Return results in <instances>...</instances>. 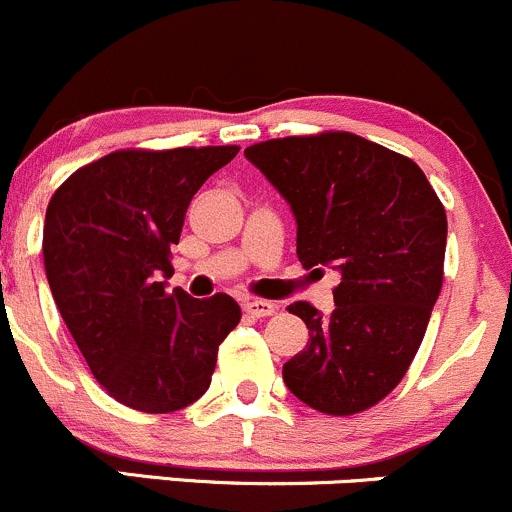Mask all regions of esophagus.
<instances>
[{
  "label": "esophagus",
  "mask_w": 512,
  "mask_h": 512,
  "mask_svg": "<svg viewBox=\"0 0 512 512\" xmlns=\"http://www.w3.org/2000/svg\"><path fill=\"white\" fill-rule=\"evenodd\" d=\"M242 309H245V314L255 316V319H262V316H272L274 311H277V306L265 299H247L245 304H242Z\"/></svg>",
  "instance_id": "obj_1"
}]
</instances>
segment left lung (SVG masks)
I'll return each mask as SVG.
<instances>
[{"label":"left lung","instance_id":"8db88e82","mask_svg":"<svg viewBox=\"0 0 512 512\" xmlns=\"http://www.w3.org/2000/svg\"><path fill=\"white\" fill-rule=\"evenodd\" d=\"M289 203L304 270L341 274L324 316L294 301L309 343L282 378L304 405L355 414L405 378L441 292L446 213L412 159L351 132L284 137L245 149Z\"/></svg>","mask_w":512,"mask_h":512}]
</instances>
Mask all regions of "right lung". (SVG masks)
Wrapping results in <instances>:
<instances>
[{
	"label": "right lung",
	"instance_id": "right-lung-1",
	"mask_svg": "<svg viewBox=\"0 0 512 512\" xmlns=\"http://www.w3.org/2000/svg\"><path fill=\"white\" fill-rule=\"evenodd\" d=\"M240 147L125 149L78 169L46 208L53 301L95 380L132 410H184L211 385L218 346L240 324L228 294L166 292L184 213Z\"/></svg>",
	"mask_w": 512,
	"mask_h": 512
}]
</instances>
